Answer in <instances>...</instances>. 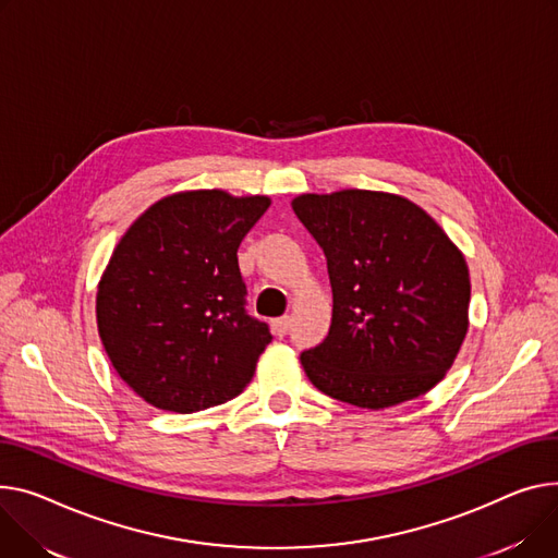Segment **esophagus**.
Wrapping results in <instances>:
<instances>
[{
	"label": "esophagus",
	"mask_w": 558,
	"mask_h": 558,
	"mask_svg": "<svg viewBox=\"0 0 558 558\" xmlns=\"http://www.w3.org/2000/svg\"><path fill=\"white\" fill-rule=\"evenodd\" d=\"M289 327H291V318H289V316L276 318V323H274V329H276V333H278V337H280V339H282V337H287V331H289Z\"/></svg>",
	"instance_id": "esophagus-1"
}]
</instances>
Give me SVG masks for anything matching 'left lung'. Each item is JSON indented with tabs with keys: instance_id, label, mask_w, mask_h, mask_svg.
I'll return each mask as SVG.
<instances>
[{
	"instance_id": "obj_1",
	"label": "left lung",
	"mask_w": 558,
	"mask_h": 558,
	"mask_svg": "<svg viewBox=\"0 0 558 558\" xmlns=\"http://www.w3.org/2000/svg\"><path fill=\"white\" fill-rule=\"evenodd\" d=\"M327 259V339L301 354L310 381L359 405L426 395L453 365L469 327L464 255L417 204L375 191L291 202Z\"/></svg>"
}]
</instances>
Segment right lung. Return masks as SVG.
Segmentation results:
<instances>
[{"mask_svg":"<svg viewBox=\"0 0 558 558\" xmlns=\"http://www.w3.org/2000/svg\"><path fill=\"white\" fill-rule=\"evenodd\" d=\"M269 197L179 193L147 208L111 253L98 333L119 377L147 403L197 413L238 397L271 343L246 312L238 248Z\"/></svg>","mask_w":558,"mask_h":558,"instance_id":"right-lung-1","label":"right lung"}]
</instances>
